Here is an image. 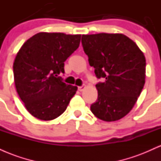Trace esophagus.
Returning <instances> with one entry per match:
<instances>
[{
  "label": "esophagus",
  "mask_w": 161,
  "mask_h": 161,
  "mask_svg": "<svg viewBox=\"0 0 161 161\" xmlns=\"http://www.w3.org/2000/svg\"><path fill=\"white\" fill-rule=\"evenodd\" d=\"M85 88H86V86H85V85H83V86H82L78 87V90L79 92H82L83 90L85 89Z\"/></svg>",
  "instance_id": "esophagus-1"
}]
</instances>
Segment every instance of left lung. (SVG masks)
<instances>
[{"mask_svg": "<svg viewBox=\"0 0 161 161\" xmlns=\"http://www.w3.org/2000/svg\"><path fill=\"white\" fill-rule=\"evenodd\" d=\"M82 44L97 78L104 80L96 84L97 99L91 111L101 120H119L130 112L145 85V55L123 34L82 35Z\"/></svg>", "mask_w": 161, "mask_h": 161, "instance_id": "obj_1", "label": "left lung"}]
</instances>
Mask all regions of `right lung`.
<instances>
[{
  "label": "right lung",
  "mask_w": 161,
  "mask_h": 161,
  "mask_svg": "<svg viewBox=\"0 0 161 161\" xmlns=\"http://www.w3.org/2000/svg\"><path fill=\"white\" fill-rule=\"evenodd\" d=\"M81 35L39 32L23 44L14 63L18 95L29 114L51 120L66 110L77 86L62 81L64 62L79 47Z\"/></svg>",
  "instance_id": "add662e5"
}]
</instances>
